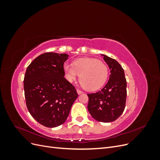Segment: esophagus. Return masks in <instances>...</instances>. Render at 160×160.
Here are the masks:
<instances>
[{
	"label": "esophagus",
	"instance_id": "esophagus-1",
	"mask_svg": "<svg viewBox=\"0 0 160 160\" xmlns=\"http://www.w3.org/2000/svg\"><path fill=\"white\" fill-rule=\"evenodd\" d=\"M77 93H78V95H81V93H83V91L77 89Z\"/></svg>",
	"mask_w": 160,
	"mask_h": 160
}]
</instances>
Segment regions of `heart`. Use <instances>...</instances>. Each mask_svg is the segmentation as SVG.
I'll list each match as a JSON object with an SVG mask.
<instances>
[{"label": "heart", "instance_id": "heart-1", "mask_svg": "<svg viewBox=\"0 0 160 160\" xmlns=\"http://www.w3.org/2000/svg\"><path fill=\"white\" fill-rule=\"evenodd\" d=\"M63 68L67 79L70 83L79 76V81L83 88L88 91L98 90L108 79V68L104 62L93 58L77 59L73 64L65 63Z\"/></svg>", "mask_w": 160, "mask_h": 160}]
</instances>
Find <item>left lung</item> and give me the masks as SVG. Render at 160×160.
I'll return each mask as SVG.
<instances>
[{"mask_svg":"<svg viewBox=\"0 0 160 160\" xmlns=\"http://www.w3.org/2000/svg\"><path fill=\"white\" fill-rule=\"evenodd\" d=\"M103 59L110 69L108 83L97 93L88 94V109L98 122L109 123L117 119L123 112L127 96V82L124 70L119 62L105 55Z\"/></svg>","mask_w":160,"mask_h":160,"instance_id":"obj_1","label":"left lung"}]
</instances>
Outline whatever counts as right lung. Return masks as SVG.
Returning a JSON list of instances; mask_svg holds the SVG:
<instances>
[{"instance_id": "right-lung-1", "label": "right lung", "mask_w": 160, "mask_h": 160, "mask_svg": "<svg viewBox=\"0 0 160 160\" xmlns=\"http://www.w3.org/2000/svg\"><path fill=\"white\" fill-rule=\"evenodd\" d=\"M67 54L45 52L27 67L24 90L27 109L32 117L47 128L64 123L78 97L75 87L65 77Z\"/></svg>"}]
</instances>
